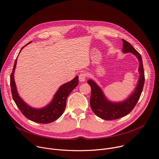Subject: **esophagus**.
<instances>
[{"label":"esophagus","instance_id":"obj_1","mask_svg":"<svg viewBox=\"0 0 159 159\" xmlns=\"http://www.w3.org/2000/svg\"><path fill=\"white\" fill-rule=\"evenodd\" d=\"M86 75L84 73H81V74H80L79 75V80L81 82H83L85 81L86 80Z\"/></svg>","mask_w":159,"mask_h":159}]
</instances>
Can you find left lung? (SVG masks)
<instances>
[{"label": "left lung", "mask_w": 159, "mask_h": 159, "mask_svg": "<svg viewBox=\"0 0 159 159\" xmlns=\"http://www.w3.org/2000/svg\"><path fill=\"white\" fill-rule=\"evenodd\" d=\"M122 40L123 52L132 53L136 56L139 62V79L136 89L131 95L124 102L112 103L105 97L102 90L93 81L91 80L88 81V84H90L92 90L90 102L91 108L97 116L107 120L117 119L129 114L139 99L145 83V73L142 56L130 43L124 39H122Z\"/></svg>", "instance_id": "8db88e82"}]
</instances>
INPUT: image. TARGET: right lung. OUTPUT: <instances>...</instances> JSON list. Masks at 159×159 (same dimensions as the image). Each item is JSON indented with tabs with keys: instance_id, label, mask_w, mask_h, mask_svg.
I'll return each mask as SVG.
<instances>
[{
	"instance_id": "right-lung-1",
	"label": "right lung",
	"mask_w": 159,
	"mask_h": 159,
	"mask_svg": "<svg viewBox=\"0 0 159 159\" xmlns=\"http://www.w3.org/2000/svg\"><path fill=\"white\" fill-rule=\"evenodd\" d=\"M31 42H30L26 45ZM16 62L17 58L15 60L12 71L11 74L10 85L12 98L17 107L19 108L20 111L26 118L35 122L48 124V123H50L57 120L62 116L65 110L67 97L78 84V76H76L73 80L62 85L54 95L51 103L47 106L40 109H33L25 103L17 93L14 79V72L16 66Z\"/></svg>"
}]
</instances>
